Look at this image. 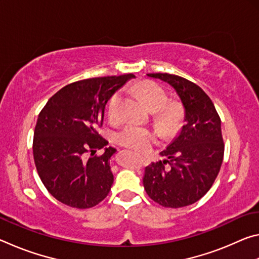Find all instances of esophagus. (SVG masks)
Masks as SVG:
<instances>
[{
    "label": "esophagus",
    "mask_w": 259,
    "mask_h": 259,
    "mask_svg": "<svg viewBox=\"0 0 259 259\" xmlns=\"http://www.w3.org/2000/svg\"><path fill=\"white\" fill-rule=\"evenodd\" d=\"M143 161H144V160H143Z\"/></svg>",
    "instance_id": "34e87169"
}]
</instances>
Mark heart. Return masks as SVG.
Segmentation results:
<instances>
[{"label": "heart", "mask_w": 259, "mask_h": 259, "mask_svg": "<svg viewBox=\"0 0 259 259\" xmlns=\"http://www.w3.org/2000/svg\"><path fill=\"white\" fill-rule=\"evenodd\" d=\"M138 91L146 106L153 112L157 111V116L160 121L168 125H174L176 123L179 116V108L175 104L165 105L168 102V96L161 87L155 83L146 82L138 88ZM121 99L122 93L117 91L108 100L106 114L111 122H116L119 120ZM116 140L121 145L144 153L150 150L152 144L155 142V137L150 129L130 124L124 126L116 134Z\"/></svg>", "instance_id": "1"}]
</instances>
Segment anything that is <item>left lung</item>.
<instances>
[{
	"mask_svg": "<svg viewBox=\"0 0 259 259\" xmlns=\"http://www.w3.org/2000/svg\"><path fill=\"white\" fill-rule=\"evenodd\" d=\"M147 76L168 83L176 91L184 107V125L161 152L165 159L146 166L144 187L148 196L163 207H186L210 190L222 166L221 119L211 99L195 83L168 73Z\"/></svg>",
	"mask_w": 259,
	"mask_h": 259,
	"instance_id": "8db88e82",
	"label": "left lung"
}]
</instances>
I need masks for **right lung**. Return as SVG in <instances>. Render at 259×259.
<instances>
[{"mask_svg": "<svg viewBox=\"0 0 259 259\" xmlns=\"http://www.w3.org/2000/svg\"><path fill=\"white\" fill-rule=\"evenodd\" d=\"M134 74L87 78L61 88L38 114L33 155L38 176L50 194L69 207L87 209L106 198L114 181V147L100 157L108 142L97 133L109 98L134 78ZM92 152L88 160L84 155Z\"/></svg>", "mask_w": 259, "mask_h": 259, "instance_id": "right-lung-1", "label": "right lung"}]
</instances>
